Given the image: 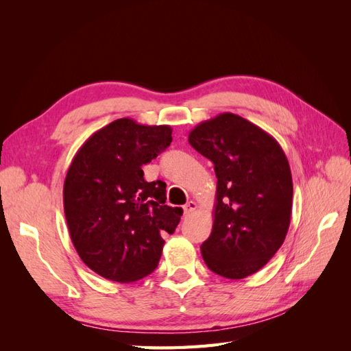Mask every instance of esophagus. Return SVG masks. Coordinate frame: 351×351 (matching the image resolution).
Wrapping results in <instances>:
<instances>
[{
	"instance_id": "obj_1",
	"label": "esophagus",
	"mask_w": 351,
	"mask_h": 351,
	"mask_svg": "<svg viewBox=\"0 0 351 351\" xmlns=\"http://www.w3.org/2000/svg\"><path fill=\"white\" fill-rule=\"evenodd\" d=\"M183 209H184V214L186 215H190V214H193V212L197 209V204H196V202H193V200H190L189 204L184 205Z\"/></svg>"
}]
</instances>
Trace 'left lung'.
Here are the masks:
<instances>
[{
  "label": "left lung",
  "mask_w": 351,
  "mask_h": 351,
  "mask_svg": "<svg viewBox=\"0 0 351 351\" xmlns=\"http://www.w3.org/2000/svg\"><path fill=\"white\" fill-rule=\"evenodd\" d=\"M189 143L210 159L217 176L214 226L202 258L221 277L246 278L269 262L289 231V159L271 134L231 112L197 124Z\"/></svg>",
  "instance_id": "left-lung-1"
}]
</instances>
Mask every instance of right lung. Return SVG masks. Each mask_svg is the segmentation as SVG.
I'll return each mask as SVG.
<instances>
[{"instance_id":"1","label":"right lung","mask_w":351,"mask_h":351,"mask_svg":"<svg viewBox=\"0 0 351 351\" xmlns=\"http://www.w3.org/2000/svg\"><path fill=\"white\" fill-rule=\"evenodd\" d=\"M169 125L119 119L95 132L74 155L62 190L74 249L101 277L133 282L158 267L161 232L173 234L182 208L165 205V183H147L142 165L171 143Z\"/></svg>"}]
</instances>
